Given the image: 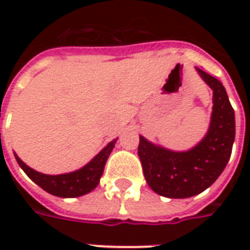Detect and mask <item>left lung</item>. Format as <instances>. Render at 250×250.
<instances>
[{
    "label": "left lung",
    "mask_w": 250,
    "mask_h": 250,
    "mask_svg": "<svg viewBox=\"0 0 250 250\" xmlns=\"http://www.w3.org/2000/svg\"><path fill=\"white\" fill-rule=\"evenodd\" d=\"M213 91V112L204 139L188 151H173L139 136L138 155L148 186L162 197L188 198L214 184L229 162L236 135L234 109L220 80L199 68Z\"/></svg>",
    "instance_id": "left-lung-1"
}]
</instances>
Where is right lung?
<instances>
[{
    "instance_id": "1",
    "label": "right lung",
    "mask_w": 250,
    "mask_h": 250,
    "mask_svg": "<svg viewBox=\"0 0 250 250\" xmlns=\"http://www.w3.org/2000/svg\"><path fill=\"white\" fill-rule=\"evenodd\" d=\"M118 139L109 142L96 157H93L89 162L83 166L79 170H75L72 173L59 174V175H48L36 171L28 165H25L19 158L17 154H14L16 161L22 168L25 174L29 177L35 184H37L41 188H44L46 193L62 197V198H75L84 194L92 191L100 182V178L103 175L104 166L108 159L109 154L112 152Z\"/></svg>"
}]
</instances>
